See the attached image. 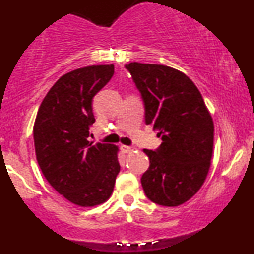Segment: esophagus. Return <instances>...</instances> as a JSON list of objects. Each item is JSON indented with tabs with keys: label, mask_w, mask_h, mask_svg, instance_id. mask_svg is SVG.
Here are the masks:
<instances>
[{
	"label": "esophagus",
	"mask_w": 254,
	"mask_h": 254,
	"mask_svg": "<svg viewBox=\"0 0 254 254\" xmlns=\"http://www.w3.org/2000/svg\"><path fill=\"white\" fill-rule=\"evenodd\" d=\"M135 148L132 147V145H122V150H123V153H131Z\"/></svg>",
	"instance_id": "1"
}]
</instances>
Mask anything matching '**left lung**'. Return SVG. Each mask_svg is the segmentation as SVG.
<instances>
[{"instance_id":"obj_1","label":"left lung","mask_w":254,"mask_h":254,"mask_svg":"<svg viewBox=\"0 0 254 254\" xmlns=\"http://www.w3.org/2000/svg\"><path fill=\"white\" fill-rule=\"evenodd\" d=\"M144 105L145 124L162 143L144 149L149 168L141 178L151 202L177 206L196 194L210 167L214 123L202 94L185 74L160 64L125 65Z\"/></svg>"}]
</instances>
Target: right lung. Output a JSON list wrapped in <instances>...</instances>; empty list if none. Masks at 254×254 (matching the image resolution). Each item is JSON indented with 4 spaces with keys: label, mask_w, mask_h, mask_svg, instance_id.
Wrapping results in <instances>:
<instances>
[{
    "label": "right lung",
    "mask_w": 254,
    "mask_h": 254,
    "mask_svg": "<svg viewBox=\"0 0 254 254\" xmlns=\"http://www.w3.org/2000/svg\"><path fill=\"white\" fill-rule=\"evenodd\" d=\"M115 66L92 65L63 75L44 98L33 127L37 161L58 193L80 206L104 203L121 171L117 147L93 144L92 101Z\"/></svg>",
    "instance_id": "1"
}]
</instances>
